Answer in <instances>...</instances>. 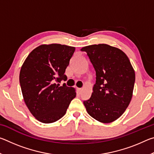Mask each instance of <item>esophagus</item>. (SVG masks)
<instances>
[{"label": "esophagus", "instance_id": "34e87169", "mask_svg": "<svg viewBox=\"0 0 154 154\" xmlns=\"http://www.w3.org/2000/svg\"><path fill=\"white\" fill-rule=\"evenodd\" d=\"M77 90H78V92H79L80 93V92L82 91V88H77Z\"/></svg>", "mask_w": 154, "mask_h": 154}]
</instances>
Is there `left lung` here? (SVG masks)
Segmentation results:
<instances>
[{
	"instance_id": "8db88e82",
	"label": "left lung",
	"mask_w": 154,
	"mask_h": 154,
	"mask_svg": "<svg viewBox=\"0 0 154 154\" xmlns=\"http://www.w3.org/2000/svg\"><path fill=\"white\" fill-rule=\"evenodd\" d=\"M96 71V83L89 100L83 104L88 113L105 124L116 121L131 101L135 72L126 54L120 49L98 44L83 47Z\"/></svg>"
}]
</instances>
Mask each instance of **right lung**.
<instances>
[{"label": "right lung", "instance_id": "obj_1", "mask_svg": "<svg viewBox=\"0 0 154 154\" xmlns=\"http://www.w3.org/2000/svg\"><path fill=\"white\" fill-rule=\"evenodd\" d=\"M75 50L74 47L61 44H43L28 54L21 67L20 83L24 103L42 123L62 118L76 96L74 88L55 83L67 79L64 72Z\"/></svg>", "mask_w": 154, "mask_h": 154}]
</instances>
